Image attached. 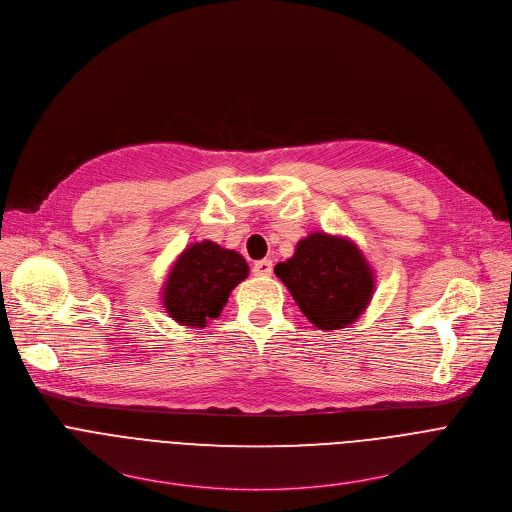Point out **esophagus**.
<instances>
[{
	"label": "esophagus",
	"mask_w": 512,
	"mask_h": 512,
	"mask_svg": "<svg viewBox=\"0 0 512 512\" xmlns=\"http://www.w3.org/2000/svg\"><path fill=\"white\" fill-rule=\"evenodd\" d=\"M253 273L259 277H269L273 273V263L269 259H261L253 265Z\"/></svg>",
	"instance_id": "obj_1"
}]
</instances>
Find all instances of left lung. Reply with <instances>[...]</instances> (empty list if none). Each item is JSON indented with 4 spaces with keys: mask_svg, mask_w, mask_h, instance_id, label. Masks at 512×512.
Listing matches in <instances>:
<instances>
[{
    "mask_svg": "<svg viewBox=\"0 0 512 512\" xmlns=\"http://www.w3.org/2000/svg\"><path fill=\"white\" fill-rule=\"evenodd\" d=\"M275 275L320 330L356 322L375 291V275L362 251L346 237L320 231L302 239L294 257L277 263Z\"/></svg>",
    "mask_w": 512,
    "mask_h": 512,
    "instance_id": "1",
    "label": "left lung"
}]
</instances>
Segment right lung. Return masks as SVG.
Returning <instances> with one entry per match:
<instances>
[{
    "mask_svg": "<svg viewBox=\"0 0 512 512\" xmlns=\"http://www.w3.org/2000/svg\"><path fill=\"white\" fill-rule=\"evenodd\" d=\"M249 275L241 253L202 241L186 247L172 265L164 283L162 304L182 326L204 328L218 318L231 291Z\"/></svg>",
    "mask_w": 512,
    "mask_h": 512,
    "instance_id": "right-lung-1",
    "label": "right lung"
}]
</instances>
